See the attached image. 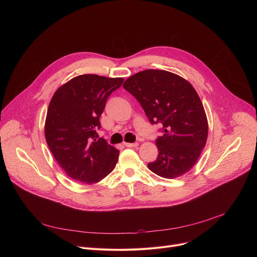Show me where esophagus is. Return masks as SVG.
I'll list each match as a JSON object with an SVG mask.
<instances>
[{
	"label": "esophagus",
	"mask_w": 257,
	"mask_h": 257,
	"mask_svg": "<svg viewBox=\"0 0 257 257\" xmlns=\"http://www.w3.org/2000/svg\"><path fill=\"white\" fill-rule=\"evenodd\" d=\"M125 146H127V148H137L138 146V143L137 142H134V143H130V142H125L124 143Z\"/></svg>",
	"instance_id": "34e87169"
}]
</instances>
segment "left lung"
I'll return each instance as SVG.
<instances>
[{
	"instance_id": "8db88e82",
	"label": "left lung",
	"mask_w": 257,
	"mask_h": 257,
	"mask_svg": "<svg viewBox=\"0 0 257 257\" xmlns=\"http://www.w3.org/2000/svg\"><path fill=\"white\" fill-rule=\"evenodd\" d=\"M141 104L152 124L161 123L164 135L156 140L155 174L174 179L189 172L205 146L208 124L202 102L184 78L165 70L136 73L123 84Z\"/></svg>"
}]
</instances>
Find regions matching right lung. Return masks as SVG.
Wrapping results in <instances>:
<instances>
[{"label":"right lung","instance_id":"add662e5","mask_svg":"<svg viewBox=\"0 0 257 257\" xmlns=\"http://www.w3.org/2000/svg\"><path fill=\"white\" fill-rule=\"evenodd\" d=\"M124 79L84 74L72 78L54 93L45 136L55 160L73 180L93 184L111 173L120 152L96 133L107 97Z\"/></svg>","mask_w":257,"mask_h":257}]
</instances>
